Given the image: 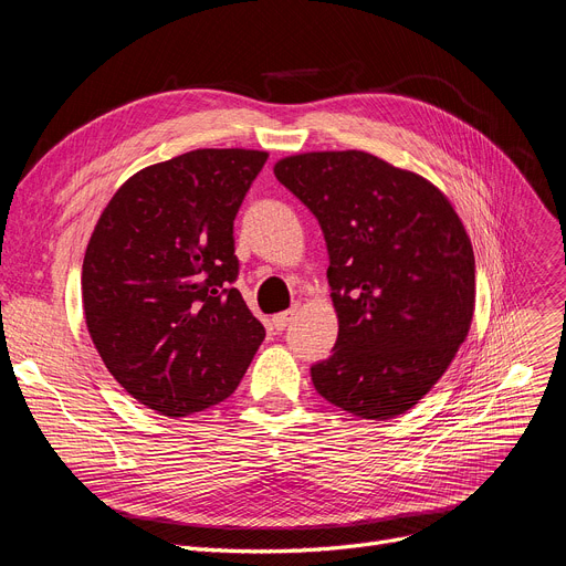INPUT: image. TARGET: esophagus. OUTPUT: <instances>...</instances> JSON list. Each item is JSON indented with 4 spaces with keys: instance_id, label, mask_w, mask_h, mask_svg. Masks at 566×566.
Instances as JSON below:
<instances>
[{
    "instance_id": "esophagus-1",
    "label": "esophagus",
    "mask_w": 566,
    "mask_h": 566,
    "mask_svg": "<svg viewBox=\"0 0 566 566\" xmlns=\"http://www.w3.org/2000/svg\"><path fill=\"white\" fill-rule=\"evenodd\" d=\"M293 316H295V310H286V312H280V314H275V316H273V325H275V331H284L286 325L293 321Z\"/></svg>"
}]
</instances>
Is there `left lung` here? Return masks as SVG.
<instances>
[{"mask_svg":"<svg viewBox=\"0 0 566 566\" xmlns=\"http://www.w3.org/2000/svg\"><path fill=\"white\" fill-rule=\"evenodd\" d=\"M316 216L339 333L316 392L363 420L418 403L452 365L474 312V254L454 206L424 176L367 151H310L273 167Z\"/></svg>","mask_w":566,"mask_h":566,"instance_id":"1","label":"left lung"}]
</instances>
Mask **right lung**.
<instances>
[{
    "label": "right lung",
    "instance_id": "right-lung-1",
    "mask_svg": "<svg viewBox=\"0 0 566 566\" xmlns=\"http://www.w3.org/2000/svg\"><path fill=\"white\" fill-rule=\"evenodd\" d=\"M268 160L197 148L114 192L82 263L86 331L122 388L167 418L233 395L265 331L233 289V218Z\"/></svg>",
    "mask_w": 566,
    "mask_h": 566
}]
</instances>
